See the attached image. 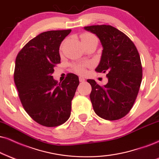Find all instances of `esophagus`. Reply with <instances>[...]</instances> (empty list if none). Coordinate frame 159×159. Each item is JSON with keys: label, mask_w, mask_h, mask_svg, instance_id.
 Returning <instances> with one entry per match:
<instances>
[{"label": "esophagus", "mask_w": 159, "mask_h": 159, "mask_svg": "<svg viewBox=\"0 0 159 159\" xmlns=\"http://www.w3.org/2000/svg\"><path fill=\"white\" fill-rule=\"evenodd\" d=\"M79 80H80V82H81V83H83V82L85 81V78H84L83 76H80V77H79Z\"/></svg>", "instance_id": "obj_1"}]
</instances>
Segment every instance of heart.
Returning <instances> with one entry per match:
<instances>
[{
  "label": "heart",
  "mask_w": 159,
  "mask_h": 159,
  "mask_svg": "<svg viewBox=\"0 0 159 159\" xmlns=\"http://www.w3.org/2000/svg\"><path fill=\"white\" fill-rule=\"evenodd\" d=\"M91 38L97 39L94 35L90 34V33H85V34L82 35V40H88V39H91ZM89 66H90V63H88V62L87 63H78V64L74 65L73 68L76 72H77V73L83 74L84 72L85 71V68Z\"/></svg>",
  "instance_id": "1"
}]
</instances>
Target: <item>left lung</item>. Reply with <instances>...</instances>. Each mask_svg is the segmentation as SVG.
<instances>
[{"label":"left lung","mask_w":159,"mask_h":159,"mask_svg":"<svg viewBox=\"0 0 159 159\" xmlns=\"http://www.w3.org/2000/svg\"><path fill=\"white\" fill-rule=\"evenodd\" d=\"M98 37L102 46L101 60L96 68L106 73L108 82L100 86L88 80L94 112L106 120H117L126 116L138 95L142 79L140 56L134 43L126 34L109 25L85 26Z\"/></svg>","instance_id":"obj_1"}]
</instances>
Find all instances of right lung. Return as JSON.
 Masks as SVG:
<instances>
[{
	"label": "right lung",
	"mask_w": 159,
	"mask_h": 159,
	"mask_svg": "<svg viewBox=\"0 0 159 159\" xmlns=\"http://www.w3.org/2000/svg\"><path fill=\"white\" fill-rule=\"evenodd\" d=\"M70 32L41 33L25 45L15 60L14 80L23 107L32 119L46 127L59 126L69 119L80 83L74 74H68L61 83L52 76L60 62V44Z\"/></svg>",
	"instance_id": "add662e5"
}]
</instances>
